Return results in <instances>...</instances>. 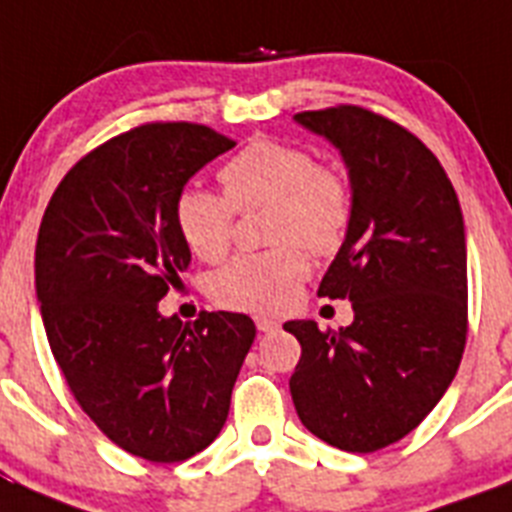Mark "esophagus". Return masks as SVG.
Segmentation results:
<instances>
[{
	"label": "esophagus",
	"mask_w": 512,
	"mask_h": 512,
	"mask_svg": "<svg viewBox=\"0 0 512 512\" xmlns=\"http://www.w3.org/2000/svg\"><path fill=\"white\" fill-rule=\"evenodd\" d=\"M256 328H259L261 333H274V330H279V320L259 315V318H256Z\"/></svg>",
	"instance_id": "1"
}]
</instances>
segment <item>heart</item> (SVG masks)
Wrapping results in <instances>:
<instances>
[{"label": "heart", "mask_w": 512, "mask_h": 512, "mask_svg": "<svg viewBox=\"0 0 512 512\" xmlns=\"http://www.w3.org/2000/svg\"><path fill=\"white\" fill-rule=\"evenodd\" d=\"M223 194L187 187L174 205L176 228L194 256L223 259L233 241L235 210L269 207L266 235L277 248L241 253L215 271L210 292L235 310L271 312L295 300L307 277V251L328 256L346 241L354 200L336 169L315 161L307 148L279 140H251L220 169Z\"/></svg>", "instance_id": "heart-1"}]
</instances>
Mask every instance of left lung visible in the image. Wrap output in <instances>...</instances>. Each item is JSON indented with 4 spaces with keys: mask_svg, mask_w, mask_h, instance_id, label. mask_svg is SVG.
<instances>
[{
    "mask_svg": "<svg viewBox=\"0 0 512 512\" xmlns=\"http://www.w3.org/2000/svg\"><path fill=\"white\" fill-rule=\"evenodd\" d=\"M341 151L354 215L318 295L354 323L289 320L302 356L289 379L312 436L369 454L408 436L449 390L467 343V241L449 176L397 122L356 107L295 115Z\"/></svg>",
    "mask_w": 512,
    "mask_h": 512,
    "instance_id": "obj_1",
    "label": "left lung"
}]
</instances>
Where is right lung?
<instances>
[{
    "instance_id": "add662e5",
    "label": "right lung",
    "mask_w": 512,
    "mask_h": 512,
    "mask_svg": "<svg viewBox=\"0 0 512 512\" xmlns=\"http://www.w3.org/2000/svg\"><path fill=\"white\" fill-rule=\"evenodd\" d=\"M233 146L194 122L115 135L63 176L38 230L35 292L71 395L112 443L156 464L215 441L256 338L241 312H158L192 261L176 197Z\"/></svg>"
}]
</instances>
